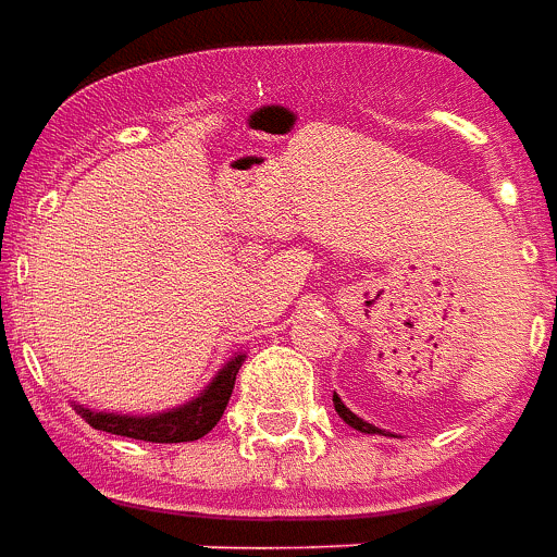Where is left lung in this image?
<instances>
[{"label": "left lung", "instance_id": "left-lung-1", "mask_svg": "<svg viewBox=\"0 0 557 557\" xmlns=\"http://www.w3.org/2000/svg\"><path fill=\"white\" fill-rule=\"evenodd\" d=\"M333 405H335V411H338V417H342V420H345V423H348L350 429H357V432H366V435H377V432H381V429H377V425L366 423V420H362V417H357V413L350 411L348 405H345V401H342V398L335 396V393H333Z\"/></svg>", "mask_w": 557, "mask_h": 557}]
</instances>
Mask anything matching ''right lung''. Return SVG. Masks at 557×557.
Masks as SVG:
<instances>
[{
  "label": "right lung",
  "mask_w": 557,
  "mask_h": 557,
  "mask_svg": "<svg viewBox=\"0 0 557 557\" xmlns=\"http://www.w3.org/2000/svg\"><path fill=\"white\" fill-rule=\"evenodd\" d=\"M243 354H236L234 360H227L219 369V374L209 381L195 398H188L180 408H168L161 413H110V411H92L74 405V411L81 413L86 423L110 435L134 437V441H152V444H183V441H197L207 432L215 429L222 420L224 408L234 393V381L239 366H243Z\"/></svg>",
  "instance_id": "right-lung-1"
}]
</instances>
